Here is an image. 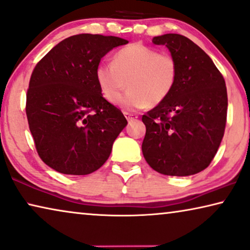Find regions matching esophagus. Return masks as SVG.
I'll use <instances>...</instances> for the list:
<instances>
[{"label": "esophagus", "instance_id": "34e87169", "mask_svg": "<svg viewBox=\"0 0 250 250\" xmlns=\"http://www.w3.org/2000/svg\"><path fill=\"white\" fill-rule=\"evenodd\" d=\"M124 115H125V117H126V119H127L128 122H131V121H135V119L137 118V115H135V114L124 113Z\"/></svg>", "mask_w": 250, "mask_h": 250}]
</instances>
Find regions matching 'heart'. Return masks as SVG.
<instances>
[{
  "mask_svg": "<svg viewBox=\"0 0 250 250\" xmlns=\"http://www.w3.org/2000/svg\"><path fill=\"white\" fill-rule=\"evenodd\" d=\"M178 75L175 56L142 44L123 47L114 54L113 64L100 63L96 70V80L104 98L113 104L117 101L126 110L164 103L175 89ZM125 85L129 90L121 97Z\"/></svg>",
  "mask_w": 250,
  "mask_h": 250,
  "instance_id": "b5f03b06",
  "label": "heart"
}]
</instances>
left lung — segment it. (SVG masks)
I'll use <instances>...</instances> for the list:
<instances>
[{
    "instance_id": "8db88e82",
    "label": "left lung",
    "mask_w": 250,
    "mask_h": 250,
    "mask_svg": "<svg viewBox=\"0 0 250 250\" xmlns=\"http://www.w3.org/2000/svg\"><path fill=\"white\" fill-rule=\"evenodd\" d=\"M178 63V81L167 99L142 116V152L155 171L190 176L208 168L221 143L228 95L223 75L209 56L178 34L153 37Z\"/></svg>"
}]
</instances>
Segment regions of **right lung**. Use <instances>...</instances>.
<instances>
[{
    "label": "right lung",
    "instance_id": "obj_1",
    "mask_svg": "<svg viewBox=\"0 0 250 250\" xmlns=\"http://www.w3.org/2000/svg\"><path fill=\"white\" fill-rule=\"evenodd\" d=\"M127 42L115 36H71L36 64L26 114L36 150L48 167L88 175L109 158L127 121L101 95L96 70L109 50Z\"/></svg>",
    "mask_w": 250,
    "mask_h": 250
}]
</instances>
